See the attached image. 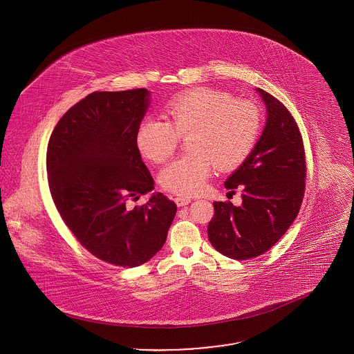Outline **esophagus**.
<instances>
[{
	"label": "esophagus",
	"instance_id": "1",
	"mask_svg": "<svg viewBox=\"0 0 354 354\" xmlns=\"http://www.w3.org/2000/svg\"><path fill=\"white\" fill-rule=\"evenodd\" d=\"M175 203L178 204V207H183V205H187L188 203H191V199L187 198V196H176Z\"/></svg>",
	"mask_w": 354,
	"mask_h": 354
}]
</instances>
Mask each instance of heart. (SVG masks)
<instances>
[{"instance_id":"1","label":"heart","mask_w":354,"mask_h":354,"mask_svg":"<svg viewBox=\"0 0 354 354\" xmlns=\"http://www.w3.org/2000/svg\"><path fill=\"white\" fill-rule=\"evenodd\" d=\"M167 114L171 122L143 119L135 142L146 158L162 163L175 152L180 136L191 134L188 149L192 151L172 160L159 175L160 185L176 195L201 194L215 165L221 171L239 167L252 151L261 123L253 102L207 87L172 100Z\"/></svg>"}]
</instances>
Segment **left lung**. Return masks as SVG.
<instances>
[{
  "label": "left lung",
  "instance_id": "8db88e82",
  "mask_svg": "<svg viewBox=\"0 0 354 354\" xmlns=\"http://www.w3.org/2000/svg\"><path fill=\"white\" fill-rule=\"evenodd\" d=\"M267 106L263 134L243 165L224 183L243 191V204L214 203L208 239L227 257L248 260L270 250L299 215L306 178L303 136L286 106L256 88Z\"/></svg>",
  "mask_w": 354,
  "mask_h": 354
}]
</instances>
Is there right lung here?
<instances>
[{
  "mask_svg": "<svg viewBox=\"0 0 354 354\" xmlns=\"http://www.w3.org/2000/svg\"><path fill=\"white\" fill-rule=\"evenodd\" d=\"M150 91H94L75 103L51 133L46 169L51 198L88 252L117 267H138L163 247L176 204L153 189L135 142Z\"/></svg>",
  "mask_w": 354,
  "mask_h": 354,
  "instance_id": "obj_1",
  "label": "right lung"
}]
</instances>
